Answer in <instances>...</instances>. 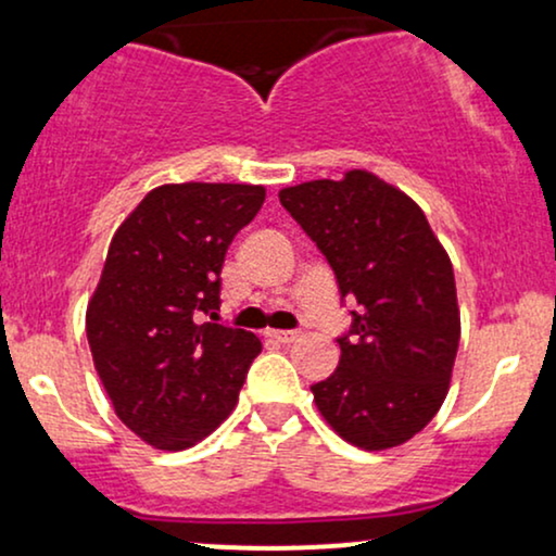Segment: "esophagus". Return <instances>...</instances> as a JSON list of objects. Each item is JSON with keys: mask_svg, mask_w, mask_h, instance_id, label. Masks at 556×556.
Returning <instances> with one entry per match:
<instances>
[{"mask_svg": "<svg viewBox=\"0 0 556 556\" xmlns=\"http://www.w3.org/2000/svg\"><path fill=\"white\" fill-rule=\"evenodd\" d=\"M266 340H271V342H279V344H290V342H295L298 337H300V331H279V329H269L266 331Z\"/></svg>", "mask_w": 556, "mask_h": 556, "instance_id": "34e87169", "label": "esophagus"}]
</instances>
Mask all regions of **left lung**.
Masks as SVG:
<instances>
[{
    "instance_id": "left-lung-1",
    "label": "left lung",
    "mask_w": 556,
    "mask_h": 556,
    "mask_svg": "<svg viewBox=\"0 0 556 556\" xmlns=\"http://www.w3.org/2000/svg\"><path fill=\"white\" fill-rule=\"evenodd\" d=\"M358 311L340 366L311 387L324 420L361 450H389L437 416L460 344L455 271L413 198L366 169L279 190Z\"/></svg>"
}]
</instances>
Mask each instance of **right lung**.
I'll return each mask as SVG.
<instances>
[{
  "label": "right lung",
  "instance_id": "add662e5",
  "mask_svg": "<svg viewBox=\"0 0 556 556\" xmlns=\"http://www.w3.org/2000/svg\"><path fill=\"white\" fill-rule=\"evenodd\" d=\"M261 185L154 188L114 232L86 311L114 413L156 450L206 439L238 405L261 340L216 318L222 264L264 203Z\"/></svg>",
  "mask_w": 556,
  "mask_h": 556
}]
</instances>
